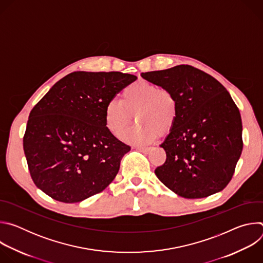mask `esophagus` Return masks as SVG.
<instances>
[{"label": "esophagus", "instance_id": "34e87169", "mask_svg": "<svg viewBox=\"0 0 263 263\" xmlns=\"http://www.w3.org/2000/svg\"><path fill=\"white\" fill-rule=\"evenodd\" d=\"M136 149L139 152H142V153L146 154V153H148L149 149H151V147H148V146H137Z\"/></svg>", "mask_w": 263, "mask_h": 263}]
</instances>
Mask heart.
<instances>
[{
	"instance_id": "obj_1",
	"label": "heart",
	"mask_w": 263,
	"mask_h": 263,
	"mask_svg": "<svg viewBox=\"0 0 263 263\" xmlns=\"http://www.w3.org/2000/svg\"><path fill=\"white\" fill-rule=\"evenodd\" d=\"M136 125L123 137L137 144L147 143L159 135L168 133L179 116V103L168 87L138 81L124 88L121 101L111 100L105 108V125L111 134L119 136L132 123Z\"/></svg>"
}]
</instances>
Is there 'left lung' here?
I'll list each match as a JSON object with an SVG mask.
<instances>
[{
	"label": "left lung",
	"mask_w": 263,
	"mask_h": 263,
	"mask_svg": "<svg viewBox=\"0 0 263 263\" xmlns=\"http://www.w3.org/2000/svg\"><path fill=\"white\" fill-rule=\"evenodd\" d=\"M141 77L177 96L179 116L160 144L165 162L155 170L171 191L201 199L222 191L231 181L242 151L239 109L216 79L192 65L141 72Z\"/></svg>",
	"instance_id": "8db88e82"
}]
</instances>
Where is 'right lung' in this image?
I'll list each match as a JSON object with an SVG mask.
<instances>
[{"instance_id": "add662e5", "label": "right lung", "mask_w": 263, "mask_h": 263, "mask_svg": "<svg viewBox=\"0 0 263 263\" xmlns=\"http://www.w3.org/2000/svg\"><path fill=\"white\" fill-rule=\"evenodd\" d=\"M136 79L121 71H73L33 107L24 152L34 184L46 195L77 203L114 181L131 146L106 128L105 108Z\"/></svg>"}]
</instances>
